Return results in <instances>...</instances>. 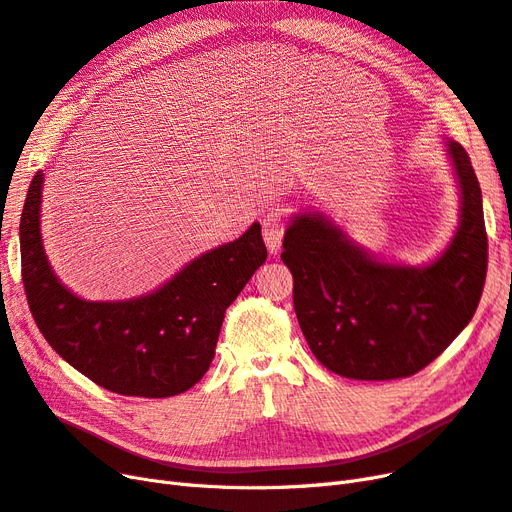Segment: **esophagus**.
Wrapping results in <instances>:
<instances>
[{"instance_id": "1", "label": "esophagus", "mask_w": 512, "mask_h": 512, "mask_svg": "<svg viewBox=\"0 0 512 512\" xmlns=\"http://www.w3.org/2000/svg\"><path fill=\"white\" fill-rule=\"evenodd\" d=\"M285 229H287V221H285L281 210H270L264 216V221H261V231H264V240H266V246L272 255L281 251Z\"/></svg>"}]
</instances>
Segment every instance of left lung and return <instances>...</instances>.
<instances>
[{"instance_id":"1","label":"left lung","mask_w":512,"mask_h":512,"mask_svg":"<svg viewBox=\"0 0 512 512\" xmlns=\"http://www.w3.org/2000/svg\"><path fill=\"white\" fill-rule=\"evenodd\" d=\"M461 186V227L429 268L379 264L317 216H298L283 240L306 343L349 379L410 377L470 324L487 279L483 193L470 156L448 141Z\"/></svg>"}]
</instances>
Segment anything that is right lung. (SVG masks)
I'll return each instance as SVG.
<instances>
[{
	"label": "right lung",
	"mask_w": 512,
	"mask_h": 512,
	"mask_svg": "<svg viewBox=\"0 0 512 512\" xmlns=\"http://www.w3.org/2000/svg\"><path fill=\"white\" fill-rule=\"evenodd\" d=\"M42 173L21 214V276L47 343L94 384L124 397L163 399L193 388L210 369L225 311L268 251L255 223L242 238L201 255L154 294L87 302L55 279L40 242Z\"/></svg>",
	"instance_id": "1"
}]
</instances>
